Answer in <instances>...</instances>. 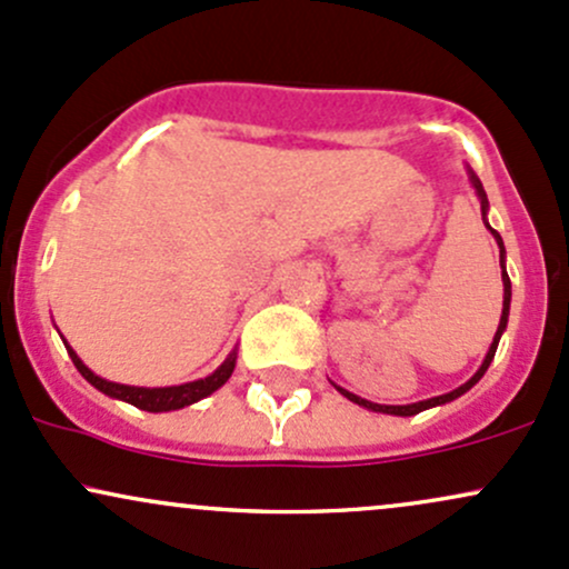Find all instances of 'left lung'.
Wrapping results in <instances>:
<instances>
[{
	"label": "left lung",
	"instance_id": "left-lung-1",
	"mask_svg": "<svg viewBox=\"0 0 569 569\" xmlns=\"http://www.w3.org/2000/svg\"><path fill=\"white\" fill-rule=\"evenodd\" d=\"M471 181H473V187H476V194H479L481 198V213H487V208H489V202H487V192H485V187H481V181L476 179V176L471 173ZM487 224V221H485ZM489 227V224H487ZM489 232L495 234V240H498V246H500V267H502V286H506V293H502V316H500V326H498V335H495V339H492V348H489V352H487V358H485V363H481V369L476 371V375L471 377V380H468L466 385H460V388L457 390H452V393H443V396H436V398H428V401H417V403H407V407H382V403H371V401H363V398H358V396H352V393H348V390H342V388H337L339 393L342 396H348L352 403H358V407H367V409H371V411H382V415H398V417H411V415H417V411H422V409H430V407H439V403H447V401H455L457 396H462L466 393V390H471L476 382L481 380V377H485V371L489 369V363H492V358H495V350H498V342H500V335H502V329H506V323H508V307H511V280H508V272H506V264H502V259H506V248H502V238L498 232L492 230V227H489Z\"/></svg>",
	"mask_w": 569,
	"mask_h": 569
}]
</instances>
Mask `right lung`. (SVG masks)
Wrapping results in <instances>:
<instances>
[{"instance_id": "right-lung-1", "label": "right lung", "mask_w": 569, "mask_h": 569, "mask_svg": "<svg viewBox=\"0 0 569 569\" xmlns=\"http://www.w3.org/2000/svg\"><path fill=\"white\" fill-rule=\"evenodd\" d=\"M71 361H74V367L80 375L88 380L93 388L101 390V393L112 396V398H120V401H128L133 403V407H139L143 411H171V409H181V407H189V403L200 401V398L211 396L213 390H219L221 385L230 380L232 369H234V352H230V358H227L221 367L213 371V375H208L206 380H198V382H187V385H176V388H130V385H117V382H107L101 380V377L93 375L84 363L77 358V352L67 348Z\"/></svg>"}]
</instances>
